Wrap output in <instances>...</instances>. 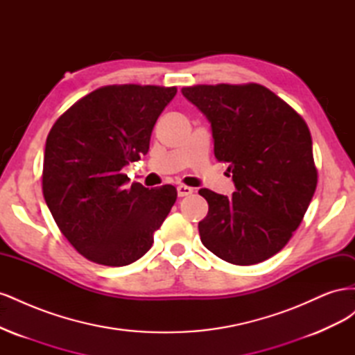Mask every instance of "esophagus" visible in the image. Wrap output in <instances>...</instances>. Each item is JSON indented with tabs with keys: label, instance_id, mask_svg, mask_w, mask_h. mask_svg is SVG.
Returning <instances> with one entry per match:
<instances>
[{
	"label": "esophagus",
	"instance_id": "34e87169",
	"mask_svg": "<svg viewBox=\"0 0 355 355\" xmlns=\"http://www.w3.org/2000/svg\"><path fill=\"white\" fill-rule=\"evenodd\" d=\"M192 192H194V188H191V187H187V185H179V187H178V194H179V197L191 196Z\"/></svg>",
	"mask_w": 355,
	"mask_h": 355
}]
</instances>
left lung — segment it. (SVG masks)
Instances as JSON below:
<instances>
[{"label":"left lung","mask_w":355,"mask_h":355,"mask_svg":"<svg viewBox=\"0 0 355 355\" xmlns=\"http://www.w3.org/2000/svg\"><path fill=\"white\" fill-rule=\"evenodd\" d=\"M209 118L214 157L228 163L232 198L200 189L209 213L201 243L234 265L277 254L302 222L317 188L313 139L305 120L261 84H198L182 89Z\"/></svg>","instance_id":"obj_1"}]
</instances>
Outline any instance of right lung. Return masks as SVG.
<instances>
[{
	"label": "right lung",
	"instance_id": "add662e5",
	"mask_svg": "<svg viewBox=\"0 0 355 355\" xmlns=\"http://www.w3.org/2000/svg\"><path fill=\"white\" fill-rule=\"evenodd\" d=\"M176 87L114 84L85 94L47 136L42 194L60 232L85 259L124 266L154 243L178 198L171 185L125 187L124 166L148 154Z\"/></svg>",
	"mask_w": 355,
	"mask_h": 355
}]
</instances>
